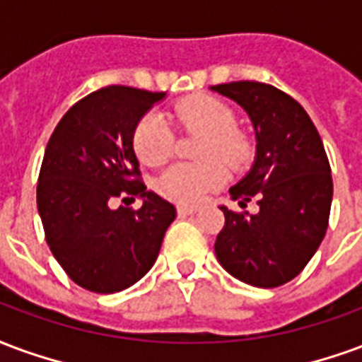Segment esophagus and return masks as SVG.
I'll list each match as a JSON object with an SVG mask.
<instances>
[{
  "label": "esophagus",
  "mask_w": 362,
  "mask_h": 362,
  "mask_svg": "<svg viewBox=\"0 0 362 362\" xmlns=\"http://www.w3.org/2000/svg\"><path fill=\"white\" fill-rule=\"evenodd\" d=\"M199 212V208L197 206H185V204H181V206H177V214L181 216V218H185V216H192V214Z\"/></svg>",
  "instance_id": "esophagus-1"
}]
</instances>
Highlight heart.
<instances>
[{"mask_svg":"<svg viewBox=\"0 0 362 362\" xmlns=\"http://www.w3.org/2000/svg\"><path fill=\"white\" fill-rule=\"evenodd\" d=\"M173 117L189 131L204 134L199 158L200 163H173L163 171L156 189L165 199L181 204L199 202L208 191L223 185L228 171L223 168H241L249 162L250 142L235 129V113L231 107L210 96H192L173 107ZM133 148L146 165H162L173 152V134L160 113L150 112L142 117L133 134ZM220 157L222 161L216 160Z\"/></svg>","mask_w":362,"mask_h":362,"instance_id":"heart-1","label":"heart"}]
</instances>
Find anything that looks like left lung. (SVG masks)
Segmentation results:
<instances>
[{
	"label": "left lung",
	"mask_w": 362,
	"mask_h": 362,
	"mask_svg": "<svg viewBox=\"0 0 362 362\" xmlns=\"http://www.w3.org/2000/svg\"><path fill=\"white\" fill-rule=\"evenodd\" d=\"M210 90L241 105L255 127V163L229 194L241 208L250 199L260 206L258 214L220 206L218 262L249 286H284L315 257L328 229L334 183L320 134L303 105L276 86L239 81Z\"/></svg>",
	"instance_id": "obj_1"
}]
</instances>
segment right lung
I'll return each mask as SVG.
<instances>
[{
    "label": "right lung",
    "instance_id": "add662e5",
    "mask_svg": "<svg viewBox=\"0 0 362 362\" xmlns=\"http://www.w3.org/2000/svg\"><path fill=\"white\" fill-rule=\"evenodd\" d=\"M165 92L105 86L78 100L46 146L36 200L55 260L76 286L117 293L154 266L175 206L146 191L133 148L136 123ZM143 200L139 211L111 208Z\"/></svg>",
    "mask_w": 362,
    "mask_h": 362
}]
</instances>
